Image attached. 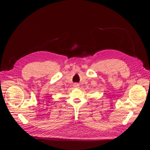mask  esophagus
<instances>
[{"label": "esophagus", "mask_w": 150, "mask_h": 150, "mask_svg": "<svg viewBox=\"0 0 150 150\" xmlns=\"http://www.w3.org/2000/svg\"><path fill=\"white\" fill-rule=\"evenodd\" d=\"M74 86L75 88H79V84H78V83H75V84H74Z\"/></svg>", "instance_id": "1"}]
</instances>
